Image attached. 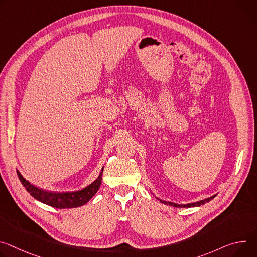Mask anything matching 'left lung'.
<instances>
[{
    "label": "left lung",
    "mask_w": 257,
    "mask_h": 257,
    "mask_svg": "<svg viewBox=\"0 0 257 257\" xmlns=\"http://www.w3.org/2000/svg\"><path fill=\"white\" fill-rule=\"evenodd\" d=\"M214 197H216V195H214V196H212V197H210V198H208V199H205V200H202V201H199V202H196V203H192V204H186V205H178V204H175V203L166 202V201H162V200H160V202L164 203V204H166V205H169V206L180 207V208H182V207H196V206H201V205H203V204H205V203H207V202H209V201H211ZM158 200H159V199H158Z\"/></svg>",
    "instance_id": "left-lung-1"
}]
</instances>
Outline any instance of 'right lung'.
I'll return each instance as SVG.
<instances>
[{"label":"right lung","mask_w":257,"mask_h":257,"mask_svg":"<svg viewBox=\"0 0 257 257\" xmlns=\"http://www.w3.org/2000/svg\"><path fill=\"white\" fill-rule=\"evenodd\" d=\"M102 172H103V168L101 169V172L98 178L94 182H92L90 185L86 186L85 189L77 192H67V193H53V192L43 191L37 188V186L31 184L19 173V171H17V175L20 182L22 183L23 186H25L28 193H30L31 196L34 197L36 200L46 205H49L51 207L65 209V208H76V207L83 206L93 196H94L97 193L99 186L101 184Z\"/></svg>","instance_id":"add662e5"}]
</instances>
